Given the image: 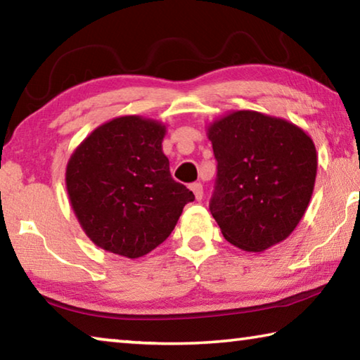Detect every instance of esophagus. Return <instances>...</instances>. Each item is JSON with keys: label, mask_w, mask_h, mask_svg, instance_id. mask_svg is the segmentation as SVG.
I'll use <instances>...</instances> for the list:
<instances>
[{"label": "esophagus", "mask_w": 360, "mask_h": 360, "mask_svg": "<svg viewBox=\"0 0 360 360\" xmlns=\"http://www.w3.org/2000/svg\"><path fill=\"white\" fill-rule=\"evenodd\" d=\"M191 188H192V192L195 193V198H197L198 202H202V200H203V186L200 184V182H193Z\"/></svg>", "instance_id": "esophagus-1"}]
</instances>
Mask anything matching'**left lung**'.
<instances>
[{
  "label": "left lung",
  "instance_id": "8db88e82",
  "mask_svg": "<svg viewBox=\"0 0 360 360\" xmlns=\"http://www.w3.org/2000/svg\"><path fill=\"white\" fill-rule=\"evenodd\" d=\"M217 160L211 214L231 245L264 252L295 230L311 200L318 154L311 136L264 112L230 111L206 127Z\"/></svg>",
  "mask_w": 360,
  "mask_h": 360
}]
</instances>
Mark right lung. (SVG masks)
<instances>
[{
	"mask_svg": "<svg viewBox=\"0 0 360 360\" xmlns=\"http://www.w3.org/2000/svg\"><path fill=\"white\" fill-rule=\"evenodd\" d=\"M167 125L120 115L90 133L66 163V192L89 240L138 259L162 245L193 193L169 173Z\"/></svg>",
	"mask_w": 360,
	"mask_h": 360,
	"instance_id": "right-lung-1",
	"label": "right lung"
}]
</instances>
